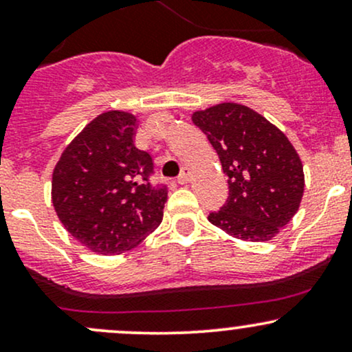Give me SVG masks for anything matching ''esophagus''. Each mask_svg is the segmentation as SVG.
I'll list each match as a JSON object with an SVG mask.
<instances>
[{"label": "esophagus", "instance_id": "1", "mask_svg": "<svg viewBox=\"0 0 352 352\" xmlns=\"http://www.w3.org/2000/svg\"><path fill=\"white\" fill-rule=\"evenodd\" d=\"M190 175H192V170H190L188 167H184L182 168V172H180V175H179V184H188V180H190Z\"/></svg>", "mask_w": 352, "mask_h": 352}]
</instances>
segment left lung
<instances>
[{
  "label": "left lung",
  "mask_w": 352,
  "mask_h": 352,
  "mask_svg": "<svg viewBox=\"0 0 352 352\" xmlns=\"http://www.w3.org/2000/svg\"><path fill=\"white\" fill-rule=\"evenodd\" d=\"M192 120L228 177V199L210 213V223L240 240H272L298 212L305 192L301 159L288 137L235 102L193 112Z\"/></svg>",
  "instance_id": "1"
}]
</instances>
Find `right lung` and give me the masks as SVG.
Masks as SVG:
<instances>
[{
	"mask_svg": "<svg viewBox=\"0 0 352 352\" xmlns=\"http://www.w3.org/2000/svg\"><path fill=\"white\" fill-rule=\"evenodd\" d=\"M135 129V116L104 112L64 148L52 172L60 223L99 254L134 248L162 221L167 187L151 184L152 157L134 145Z\"/></svg>",
	"mask_w": 352,
	"mask_h": 352,
	"instance_id": "obj_1",
	"label": "right lung"
}]
</instances>
